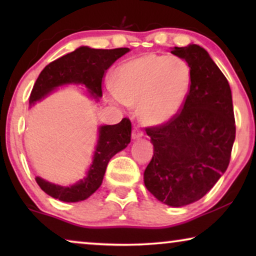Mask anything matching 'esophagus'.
I'll list each match as a JSON object with an SVG mask.
<instances>
[{
  "instance_id": "obj_1",
  "label": "esophagus",
  "mask_w": 256,
  "mask_h": 256,
  "mask_svg": "<svg viewBox=\"0 0 256 256\" xmlns=\"http://www.w3.org/2000/svg\"><path fill=\"white\" fill-rule=\"evenodd\" d=\"M142 136H143V132L141 130V129L134 128V130H132V140H138V138H141Z\"/></svg>"
}]
</instances>
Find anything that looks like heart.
Wrapping results in <instances>:
<instances>
[{"label":"heart","instance_id":"b5f03b06","mask_svg":"<svg viewBox=\"0 0 256 256\" xmlns=\"http://www.w3.org/2000/svg\"><path fill=\"white\" fill-rule=\"evenodd\" d=\"M107 84L110 102L128 107L138 104V115L146 124H163L180 113L192 84L188 64L178 57L154 54L124 62Z\"/></svg>","mask_w":256,"mask_h":256}]
</instances>
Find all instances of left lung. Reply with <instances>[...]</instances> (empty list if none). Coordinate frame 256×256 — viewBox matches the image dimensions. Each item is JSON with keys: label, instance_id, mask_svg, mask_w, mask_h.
<instances>
[{"label": "left lung", "instance_id": "1", "mask_svg": "<svg viewBox=\"0 0 256 256\" xmlns=\"http://www.w3.org/2000/svg\"><path fill=\"white\" fill-rule=\"evenodd\" d=\"M171 54L190 66L191 90L180 114L146 129L154 155L144 185L163 204L182 208L204 197L226 171L236 121L230 84L208 51L188 44Z\"/></svg>", "mask_w": 256, "mask_h": 256}]
</instances>
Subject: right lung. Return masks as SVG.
Segmentation results:
<instances>
[{
	"label": "right lung",
	"mask_w": 256,
	"mask_h": 256,
	"mask_svg": "<svg viewBox=\"0 0 256 256\" xmlns=\"http://www.w3.org/2000/svg\"><path fill=\"white\" fill-rule=\"evenodd\" d=\"M127 52L128 48L102 50L80 46L50 62L34 82L29 99L30 107L46 98L52 90L70 84L85 86L88 96L98 102L102 96L101 84L104 72ZM98 132L99 138L86 176L71 186H62L36 177L37 184L45 194L62 202H76L85 200L100 188L108 162L130 143L132 124L129 118H124L118 124L100 126Z\"/></svg>",
	"instance_id": "obj_1"
}]
</instances>
